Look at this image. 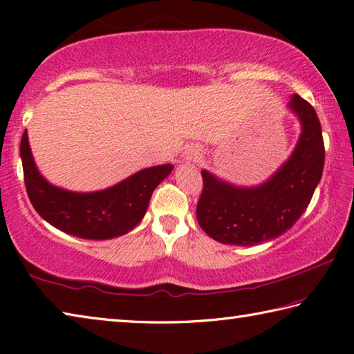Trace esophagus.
<instances>
[{
    "label": "esophagus",
    "instance_id": "1",
    "mask_svg": "<svg viewBox=\"0 0 354 354\" xmlns=\"http://www.w3.org/2000/svg\"><path fill=\"white\" fill-rule=\"evenodd\" d=\"M183 158H184V161L185 162H192V161H198V159L201 158V153H199V150L198 149H195V147H190V149H187L184 153H183Z\"/></svg>",
    "mask_w": 354,
    "mask_h": 354
}]
</instances>
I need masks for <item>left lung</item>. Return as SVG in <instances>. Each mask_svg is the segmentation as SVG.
Listing matches in <instances>:
<instances>
[{"mask_svg":"<svg viewBox=\"0 0 354 354\" xmlns=\"http://www.w3.org/2000/svg\"><path fill=\"white\" fill-rule=\"evenodd\" d=\"M301 122L292 155L267 181L233 185L203 170L204 190L196 207L201 228L227 245L252 247L278 238L307 210L324 170L322 129L313 106L299 95L287 102Z\"/></svg>","mask_w":354,"mask_h":354,"instance_id":"left-lung-1","label":"left lung"}]
</instances>
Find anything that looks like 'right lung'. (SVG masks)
Instances as JSON below:
<instances>
[{"mask_svg": "<svg viewBox=\"0 0 354 354\" xmlns=\"http://www.w3.org/2000/svg\"><path fill=\"white\" fill-rule=\"evenodd\" d=\"M19 155L24 183L33 209L48 224L76 238L113 239L141 223L151 193L167 178L171 164L147 167L112 187L98 192H71L53 185L41 175L24 130Z\"/></svg>", "mask_w": 354, "mask_h": 354, "instance_id": "1", "label": "right lung"}]
</instances>
